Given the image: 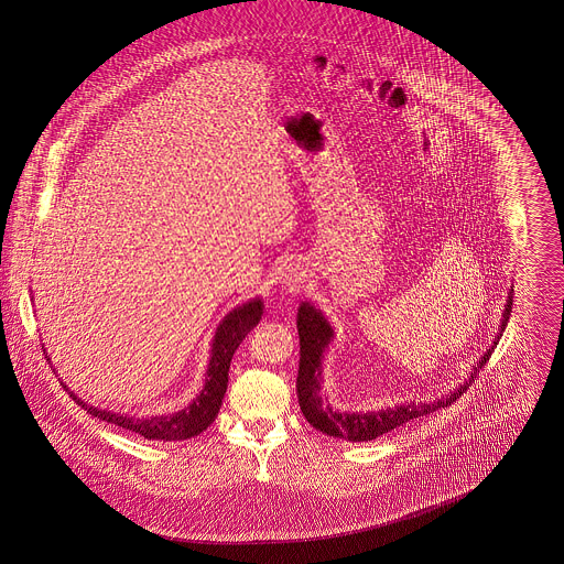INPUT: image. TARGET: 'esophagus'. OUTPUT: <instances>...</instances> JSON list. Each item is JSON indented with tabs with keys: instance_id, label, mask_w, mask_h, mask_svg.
<instances>
[{
	"instance_id": "esophagus-1",
	"label": "esophagus",
	"mask_w": 564,
	"mask_h": 564,
	"mask_svg": "<svg viewBox=\"0 0 564 564\" xmlns=\"http://www.w3.org/2000/svg\"><path fill=\"white\" fill-rule=\"evenodd\" d=\"M281 283L290 290V292H295V290H300V283H302V274L297 272V270H288V272H283V276H281Z\"/></svg>"
}]
</instances>
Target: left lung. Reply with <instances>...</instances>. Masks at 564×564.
I'll return each instance as SVG.
<instances>
[{
	"instance_id": "8db88e82",
	"label": "left lung",
	"mask_w": 564,
	"mask_h": 564,
	"mask_svg": "<svg viewBox=\"0 0 564 564\" xmlns=\"http://www.w3.org/2000/svg\"><path fill=\"white\" fill-rule=\"evenodd\" d=\"M513 290L508 294L506 311L501 315V325L499 332L492 340V345L486 349L480 361L474 366L471 375L467 376L458 387H455L448 395H442L433 402L398 403L395 408H380L375 412H340L334 410L329 403L323 400L322 395V370L323 357L325 350L329 349V343L334 340V329L329 322L323 317L322 311L315 308L311 302H302L297 308V336H300V368H297V378H295V389H297V402L300 410L306 416V421L317 431L332 437L349 440V442H370L389 431L398 430L405 425L408 421H414L419 416H425L437 408H446L455 402L458 395H463L471 380L486 366L490 352L497 347L499 338L506 332V325L510 322L511 300Z\"/></svg>"
}]
</instances>
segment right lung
<instances>
[{
  "label": "right lung",
  "mask_w": 564,
  "mask_h": 564,
  "mask_svg": "<svg viewBox=\"0 0 564 564\" xmlns=\"http://www.w3.org/2000/svg\"><path fill=\"white\" fill-rule=\"evenodd\" d=\"M264 313V302L260 297H253L245 302L241 306L232 308L215 329L214 343H212V355H209V366L205 372V384L200 393L188 403L184 410L173 412V414H162V416H148V419H137L129 414H118L101 410L95 405L80 400L65 382L63 387L69 391V398L82 405L90 416L106 421L111 425H118L122 430L134 431L143 435L145 440H161V442H180V440H189L198 433L207 430L217 416L221 400L228 387V370L235 350L239 349L242 338L260 323Z\"/></svg>",
  "instance_id": "1"
}]
</instances>
